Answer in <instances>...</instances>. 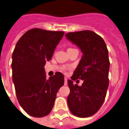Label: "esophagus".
<instances>
[{
	"label": "esophagus",
	"mask_w": 129,
	"mask_h": 129,
	"mask_svg": "<svg viewBox=\"0 0 129 129\" xmlns=\"http://www.w3.org/2000/svg\"><path fill=\"white\" fill-rule=\"evenodd\" d=\"M68 85V79L67 78H66L65 77V79H64V85Z\"/></svg>",
	"instance_id": "esophagus-1"
}]
</instances>
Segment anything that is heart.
<instances>
[{
    "label": "heart",
    "mask_w": 129,
    "mask_h": 129,
    "mask_svg": "<svg viewBox=\"0 0 129 129\" xmlns=\"http://www.w3.org/2000/svg\"><path fill=\"white\" fill-rule=\"evenodd\" d=\"M66 69H67V68H64V70H66Z\"/></svg>",
    "instance_id": "heart-1"
}]
</instances>
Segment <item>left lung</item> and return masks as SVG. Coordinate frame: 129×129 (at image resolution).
I'll list each match as a JSON object with an SVG mask.
<instances>
[{
    "mask_svg": "<svg viewBox=\"0 0 129 129\" xmlns=\"http://www.w3.org/2000/svg\"><path fill=\"white\" fill-rule=\"evenodd\" d=\"M65 35L83 53L71 80L68 81L70 89L68 105L73 115L89 117L99 110L105 99L110 65L108 50L103 39L91 30L71 32ZM77 78L84 81L81 86L73 84L72 81Z\"/></svg>",
    "mask_w": 129,
    "mask_h": 129,
    "instance_id": "obj_1",
    "label": "left lung"
}]
</instances>
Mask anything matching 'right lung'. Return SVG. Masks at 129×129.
Masks as SVG:
<instances>
[{
  "label": "right lung",
  "instance_id": "1",
  "mask_svg": "<svg viewBox=\"0 0 129 129\" xmlns=\"http://www.w3.org/2000/svg\"><path fill=\"white\" fill-rule=\"evenodd\" d=\"M63 31L32 28L17 42L12 54V77L17 99L28 115L42 118L50 113L59 89L64 84L61 72L46 79L44 66L51 59Z\"/></svg>",
  "mask_w": 129,
  "mask_h": 129
}]
</instances>
